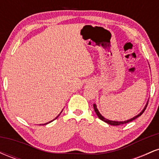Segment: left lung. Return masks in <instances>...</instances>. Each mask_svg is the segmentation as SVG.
Masks as SVG:
<instances>
[{
    "label": "left lung",
    "instance_id": "1",
    "mask_svg": "<svg viewBox=\"0 0 159 159\" xmlns=\"http://www.w3.org/2000/svg\"><path fill=\"white\" fill-rule=\"evenodd\" d=\"M147 105H148V102H147V104H146L145 107H143V110H142V111L140 113V114H138V115H137V116H134V117L131 118V119H129V120H125V121H113V120H107V119H106V118L104 117L102 115L100 114L99 111H98V110L97 106H96V104H93V107H94L95 112H96V114H97L98 117L99 118L100 120H102V121H104V122H105V123H107V124H110V125H123V124L128 123H129V122H132V121H133V120H134L137 119V118H138V116H140V115H141V114H143V113L144 112V111H145L146 108H147Z\"/></svg>",
    "mask_w": 159,
    "mask_h": 159
}]
</instances>
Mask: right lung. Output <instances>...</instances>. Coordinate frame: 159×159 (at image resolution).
<instances>
[{"label":"right lung","instance_id":"1","mask_svg":"<svg viewBox=\"0 0 159 159\" xmlns=\"http://www.w3.org/2000/svg\"><path fill=\"white\" fill-rule=\"evenodd\" d=\"M62 111H61V113H60V114H58V115H57V116H56V117H55V119L52 120V121L48 122V123H45V124H42V125H47V124H48V123H52V121H54V120H56V119H57V117H58V116H60V114H61V113H62ZM40 125H41V124H40Z\"/></svg>","mask_w":159,"mask_h":159}]
</instances>
